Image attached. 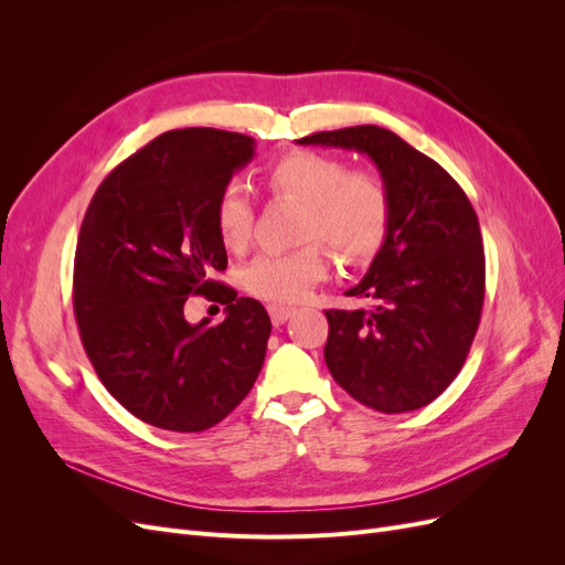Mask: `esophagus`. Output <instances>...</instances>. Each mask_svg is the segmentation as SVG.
<instances>
[{
    "label": "esophagus",
    "instance_id": "esophagus-1",
    "mask_svg": "<svg viewBox=\"0 0 565 565\" xmlns=\"http://www.w3.org/2000/svg\"><path fill=\"white\" fill-rule=\"evenodd\" d=\"M268 313H270V320L273 324H285L289 318L295 316V309H289V306H268Z\"/></svg>",
    "mask_w": 565,
    "mask_h": 565
}]
</instances>
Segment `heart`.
Instances as JSON below:
<instances>
[{
	"label": "heart",
	"instance_id": "1",
	"mask_svg": "<svg viewBox=\"0 0 565 565\" xmlns=\"http://www.w3.org/2000/svg\"><path fill=\"white\" fill-rule=\"evenodd\" d=\"M266 183L276 195L306 204L303 241H322L344 259H365L382 245L388 228V195L384 185L363 172L320 152L297 150L268 167ZM214 226L224 247H247L254 226V204L243 181H228L214 204ZM328 276L318 245L297 252H264L243 268L247 292L273 303H297Z\"/></svg>",
	"mask_w": 565,
	"mask_h": 565
}]
</instances>
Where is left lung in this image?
I'll use <instances>...</instances> for the list:
<instances>
[{"instance_id": "obj_1", "label": "left lung", "mask_w": 565, "mask_h": 565, "mask_svg": "<svg viewBox=\"0 0 565 565\" xmlns=\"http://www.w3.org/2000/svg\"><path fill=\"white\" fill-rule=\"evenodd\" d=\"M297 143L363 152L388 195L384 243L365 278L347 289L370 306L324 311V363L351 398L377 413L429 405L465 365L483 311V237L467 193L382 127L318 131Z\"/></svg>"}]
</instances>
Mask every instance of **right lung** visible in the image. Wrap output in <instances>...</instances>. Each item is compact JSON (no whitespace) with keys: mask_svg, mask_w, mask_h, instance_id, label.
I'll return each mask as SVG.
<instances>
[{"mask_svg":"<svg viewBox=\"0 0 565 565\" xmlns=\"http://www.w3.org/2000/svg\"><path fill=\"white\" fill-rule=\"evenodd\" d=\"M252 158L245 134L164 131L113 169L84 214L73 295L84 351L110 396L158 429H210L262 372L266 309L212 280L228 264L214 204ZM191 294L224 302L225 322L188 323Z\"/></svg>","mask_w":565,"mask_h":565,"instance_id":"obj_1","label":"right lung"}]
</instances>
